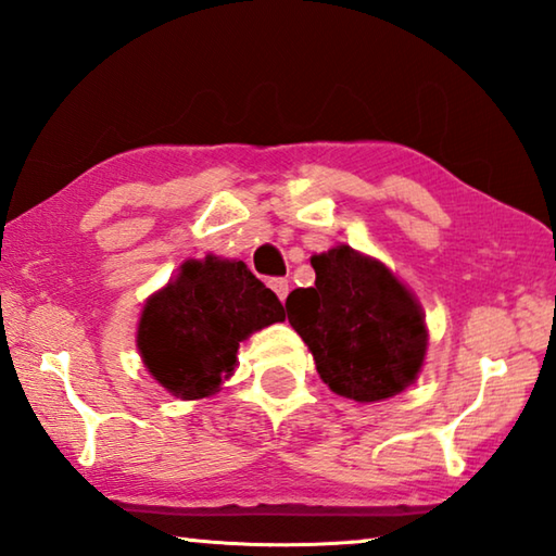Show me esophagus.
<instances>
[{"mask_svg": "<svg viewBox=\"0 0 556 556\" xmlns=\"http://www.w3.org/2000/svg\"><path fill=\"white\" fill-rule=\"evenodd\" d=\"M267 285H269L271 291H275V294L279 296L281 304H285V299H287V294H289V281L281 279V277H275V279H269Z\"/></svg>", "mask_w": 556, "mask_h": 556, "instance_id": "esophagus-1", "label": "esophagus"}]
</instances>
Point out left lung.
<instances>
[{"label":"left lung","instance_id":"left-lung-1","mask_svg":"<svg viewBox=\"0 0 556 556\" xmlns=\"http://www.w3.org/2000/svg\"><path fill=\"white\" fill-rule=\"evenodd\" d=\"M316 285L287 296V316L304 338L321 380L341 397L378 402L417 380L427 326L412 291L348 244L312 257Z\"/></svg>","mask_w":556,"mask_h":556}]
</instances>
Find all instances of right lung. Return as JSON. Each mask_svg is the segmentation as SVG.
Returning a JSON list of instances; mask_svg holds the SVG:
<instances>
[{
  "mask_svg": "<svg viewBox=\"0 0 556 556\" xmlns=\"http://www.w3.org/2000/svg\"><path fill=\"white\" fill-rule=\"evenodd\" d=\"M285 306L244 262L186 260L176 279L149 296L137 348L152 378L174 397L218 392L250 333L285 321Z\"/></svg>",
  "mask_w": 556,
  "mask_h": 556,
  "instance_id": "right-lung-1",
  "label": "right lung"
}]
</instances>
